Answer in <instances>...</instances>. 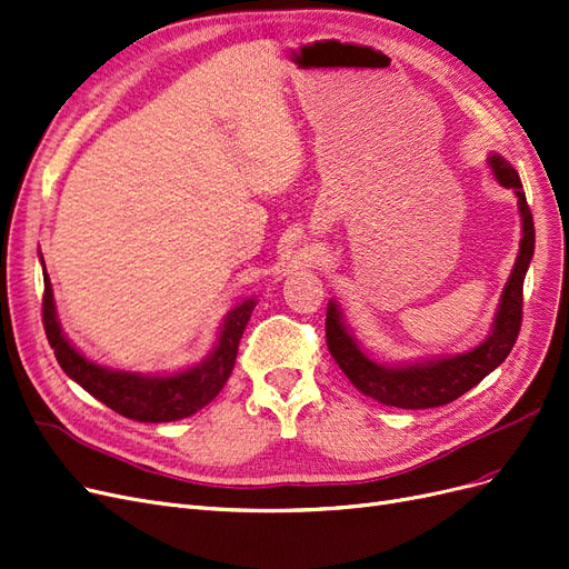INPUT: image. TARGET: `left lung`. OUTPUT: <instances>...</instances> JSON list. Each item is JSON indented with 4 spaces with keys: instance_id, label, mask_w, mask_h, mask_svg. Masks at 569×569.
Returning <instances> with one entry per match:
<instances>
[{
    "instance_id": "1",
    "label": "left lung",
    "mask_w": 569,
    "mask_h": 569,
    "mask_svg": "<svg viewBox=\"0 0 569 569\" xmlns=\"http://www.w3.org/2000/svg\"><path fill=\"white\" fill-rule=\"evenodd\" d=\"M495 178L501 187L513 189L518 197L522 239L513 264L511 277L503 286L501 302L492 323V332L476 349L446 359L410 363V366H385L375 363L370 356L351 338V332L342 323V313L338 305L330 302L326 313V342L328 351L349 377V382L361 393L375 398L377 403L422 410L452 403L455 398L473 389L482 377H488L497 366L507 361L511 353L520 323H522V283L528 273L530 260L535 256V220L522 192V182L516 168L499 154L490 157Z\"/></svg>"
}]
</instances>
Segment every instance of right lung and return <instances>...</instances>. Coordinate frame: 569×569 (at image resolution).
<instances>
[{"mask_svg": "<svg viewBox=\"0 0 569 569\" xmlns=\"http://www.w3.org/2000/svg\"><path fill=\"white\" fill-rule=\"evenodd\" d=\"M44 262V260H41ZM256 300H243L227 313L216 349L206 361L173 375H136L102 368L87 356H81L60 330L53 290L44 269V298H41V317L49 345L60 368L81 389H87L100 403L114 412L136 419V422H176V419L194 415L208 406L222 391L237 363V351L246 323L250 319Z\"/></svg>", "mask_w": 569, "mask_h": 569, "instance_id": "obj_1", "label": "right lung"}]
</instances>
